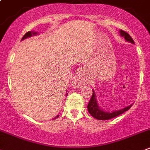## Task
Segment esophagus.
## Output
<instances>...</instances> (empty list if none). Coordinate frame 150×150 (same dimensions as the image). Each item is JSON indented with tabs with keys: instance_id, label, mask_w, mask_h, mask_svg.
<instances>
[{
	"instance_id": "1",
	"label": "esophagus",
	"mask_w": 150,
	"mask_h": 150,
	"mask_svg": "<svg viewBox=\"0 0 150 150\" xmlns=\"http://www.w3.org/2000/svg\"><path fill=\"white\" fill-rule=\"evenodd\" d=\"M83 80H84V74H83V73H82V71H79V72L76 74V76H75L74 84L76 86H79L82 84Z\"/></svg>"
}]
</instances>
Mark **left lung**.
I'll return each instance as SVG.
<instances>
[{
  "label": "left lung",
  "instance_id": "8db88e82",
  "mask_svg": "<svg viewBox=\"0 0 150 150\" xmlns=\"http://www.w3.org/2000/svg\"><path fill=\"white\" fill-rule=\"evenodd\" d=\"M120 34H121L122 36L124 37V38L127 41V42H131V43H134L133 39L132 38V37L130 36V35L128 33L125 32L123 30H120ZM131 107L132 105H130L121 110L116 111V112H113L112 113L103 112V111L100 109L98 107V105H97L95 93H94V90H93V94H92L90 101H89L88 104V112L91 114V115L93 117L96 118L97 120H109V119H112V118H114L115 117L118 116V115L124 113L125 112L128 111Z\"/></svg>",
  "mask_w": 150,
  "mask_h": 150
}]
</instances>
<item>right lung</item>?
Segmentation results:
<instances>
[{"label":"right lung","mask_w":150,"mask_h":150,"mask_svg":"<svg viewBox=\"0 0 150 150\" xmlns=\"http://www.w3.org/2000/svg\"><path fill=\"white\" fill-rule=\"evenodd\" d=\"M37 33H33V32H30V31H29V32H27V33H25V35H24V36H23V38H22V39L21 40H23V39H24V38H28V37H30V36H32V35H35V34H36ZM59 116H57V117H58Z\"/></svg>","instance_id":"1"}]
</instances>
